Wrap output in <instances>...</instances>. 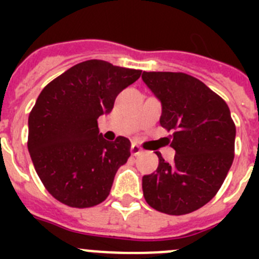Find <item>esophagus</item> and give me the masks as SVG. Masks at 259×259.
Listing matches in <instances>:
<instances>
[{
	"mask_svg": "<svg viewBox=\"0 0 259 259\" xmlns=\"http://www.w3.org/2000/svg\"><path fill=\"white\" fill-rule=\"evenodd\" d=\"M131 153H132V155H139V154H141V153H143V149H141L139 145L134 144V145L131 146Z\"/></svg>",
	"mask_w": 259,
	"mask_h": 259,
	"instance_id": "esophagus-1",
	"label": "esophagus"
}]
</instances>
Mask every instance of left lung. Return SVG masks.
I'll return each instance as SVG.
<instances>
[{
    "label": "left lung",
    "mask_w": 259,
    "mask_h": 259,
    "mask_svg": "<svg viewBox=\"0 0 259 259\" xmlns=\"http://www.w3.org/2000/svg\"><path fill=\"white\" fill-rule=\"evenodd\" d=\"M143 80L162 104L172 163L157 152L155 172L143 178L145 201L157 211L184 215L218 193L235 157L236 125L230 107L201 80L184 72H145Z\"/></svg>",
    "instance_id": "8db88e82"
}]
</instances>
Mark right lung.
<instances>
[{"instance_id": "right-lung-1", "label": "right lung", "mask_w": 259, "mask_h": 259, "mask_svg": "<svg viewBox=\"0 0 259 259\" xmlns=\"http://www.w3.org/2000/svg\"><path fill=\"white\" fill-rule=\"evenodd\" d=\"M140 75L141 70L89 59L41 91L28 116L27 145L38 178L59 202L84 209L107 198L131 143L123 136L105 140L97 119Z\"/></svg>"}]
</instances>
